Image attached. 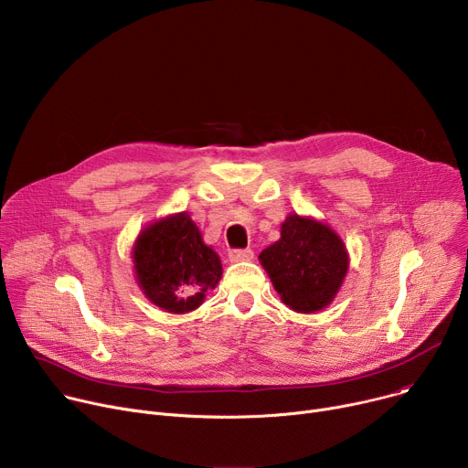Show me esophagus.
<instances>
[{
  "label": "esophagus",
  "instance_id": "1",
  "mask_svg": "<svg viewBox=\"0 0 468 468\" xmlns=\"http://www.w3.org/2000/svg\"><path fill=\"white\" fill-rule=\"evenodd\" d=\"M255 257V253L251 250H230L229 251V259L232 262H241V261H251Z\"/></svg>",
  "mask_w": 468,
  "mask_h": 468
}]
</instances>
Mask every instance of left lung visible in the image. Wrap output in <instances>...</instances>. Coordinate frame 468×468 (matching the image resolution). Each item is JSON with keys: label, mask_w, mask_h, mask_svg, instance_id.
<instances>
[{"label": "left lung", "mask_w": 468, "mask_h": 468, "mask_svg": "<svg viewBox=\"0 0 468 468\" xmlns=\"http://www.w3.org/2000/svg\"><path fill=\"white\" fill-rule=\"evenodd\" d=\"M285 304L302 314L324 308L338 292L347 253L342 239L312 218L289 215L282 238L259 255Z\"/></svg>", "instance_id": "left-lung-1"}]
</instances>
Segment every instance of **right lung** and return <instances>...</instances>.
Segmentation results:
<instances>
[{
	"mask_svg": "<svg viewBox=\"0 0 468 468\" xmlns=\"http://www.w3.org/2000/svg\"><path fill=\"white\" fill-rule=\"evenodd\" d=\"M133 264L147 298L172 314L197 310L223 273L221 261L186 213L145 229L135 241Z\"/></svg>",
	"mask_w": 468,
	"mask_h": 468,
	"instance_id": "1",
	"label": "right lung"
}]
</instances>
